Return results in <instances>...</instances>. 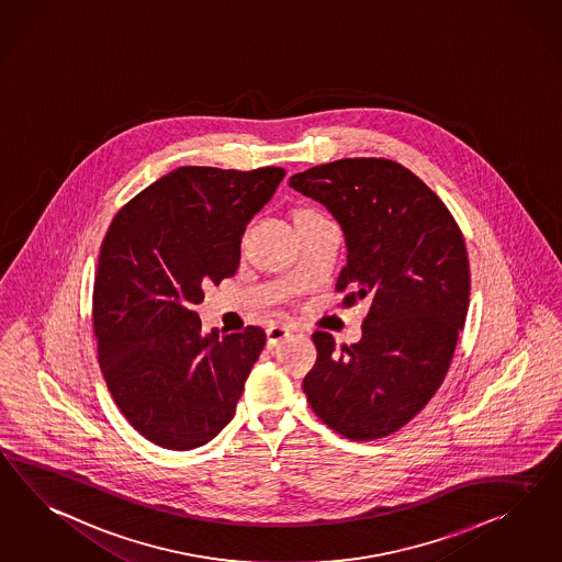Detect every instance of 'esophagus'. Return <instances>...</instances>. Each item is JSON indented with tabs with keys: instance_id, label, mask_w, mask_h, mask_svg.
<instances>
[{
	"instance_id": "esophagus-1",
	"label": "esophagus",
	"mask_w": 562,
	"mask_h": 562,
	"mask_svg": "<svg viewBox=\"0 0 562 562\" xmlns=\"http://www.w3.org/2000/svg\"><path fill=\"white\" fill-rule=\"evenodd\" d=\"M266 335H268V348H273V346H278L284 337H289L290 329L289 327H284V325H270V327L266 329Z\"/></svg>"
}]
</instances>
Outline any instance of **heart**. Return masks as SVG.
<instances>
[{
    "label": "heart",
    "mask_w": 562,
    "mask_h": 562,
    "mask_svg": "<svg viewBox=\"0 0 562 562\" xmlns=\"http://www.w3.org/2000/svg\"><path fill=\"white\" fill-rule=\"evenodd\" d=\"M311 214H317L315 211H301V213L296 214V221H301L304 216H311Z\"/></svg>",
    "instance_id": "1"
}]
</instances>
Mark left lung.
<instances>
[{
  "instance_id": "8db88e82",
  "label": "left lung",
  "mask_w": 562,
  "mask_h": 562,
  "mask_svg": "<svg viewBox=\"0 0 562 562\" xmlns=\"http://www.w3.org/2000/svg\"><path fill=\"white\" fill-rule=\"evenodd\" d=\"M344 228L341 306L370 296L364 335L341 346L315 331L317 362L303 389L321 422L349 440L391 436L436 395L464 327L471 268L462 231L407 167L376 157L339 159L290 178Z\"/></svg>"
}]
</instances>
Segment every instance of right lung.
Returning <instances> with one entry per match:
<instances>
[{"label": "right lung", "mask_w": 562, "mask_h": 562, "mask_svg": "<svg viewBox=\"0 0 562 562\" xmlns=\"http://www.w3.org/2000/svg\"><path fill=\"white\" fill-rule=\"evenodd\" d=\"M284 176L178 167L108 227L91 304L98 362L126 422L161 448L204 446L235 415L266 334L204 335L194 304L237 272L245 227Z\"/></svg>", "instance_id": "right-lung-1"}]
</instances>
